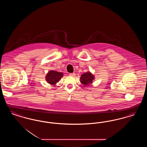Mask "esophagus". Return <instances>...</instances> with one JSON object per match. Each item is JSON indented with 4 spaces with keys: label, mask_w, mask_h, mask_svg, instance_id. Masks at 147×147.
<instances>
[{
    "label": "esophagus",
    "mask_w": 147,
    "mask_h": 147,
    "mask_svg": "<svg viewBox=\"0 0 147 147\" xmlns=\"http://www.w3.org/2000/svg\"><path fill=\"white\" fill-rule=\"evenodd\" d=\"M69 75H70V76H71V77H74V76H76V74L74 73H70Z\"/></svg>",
    "instance_id": "1"
}]
</instances>
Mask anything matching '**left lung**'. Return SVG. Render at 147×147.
<instances>
[{"mask_svg": "<svg viewBox=\"0 0 147 147\" xmlns=\"http://www.w3.org/2000/svg\"><path fill=\"white\" fill-rule=\"evenodd\" d=\"M94 79V75H93L90 71H89L82 74L80 78V80L82 84H83L85 86H88L90 85V84H92Z\"/></svg>", "mask_w": 147, "mask_h": 147, "instance_id": "8db88e82", "label": "left lung"}]
</instances>
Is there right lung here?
Segmentation results:
<instances>
[{"label":"right lung","mask_w":147,"mask_h":147,"mask_svg":"<svg viewBox=\"0 0 147 147\" xmlns=\"http://www.w3.org/2000/svg\"><path fill=\"white\" fill-rule=\"evenodd\" d=\"M62 72H58L56 70H50L46 76V80L49 84L55 86L63 77Z\"/></svg>","instance_id":"right-lung-1"}]
</instances>
